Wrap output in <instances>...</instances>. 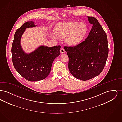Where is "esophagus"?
Returning <instances> with one entry per match:
<instances>
[{
  "label": "esophagus",
  "instance_id": "1",
  "mask_svg": "<svg viewBox=\"0 0 122 122\" xmlns=\"http://www.w3.org/2000/svg\"><path fill=\"white\" fill-rule=\"evenodd\" d=\"M60 52L61 53H63L64 52H65V50H64V49L63 47H62L61 49H60Z\"/></svg>",
  "mask_w": 122,
  "mask_h": 122
}]
</instances>
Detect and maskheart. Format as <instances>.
<instances>
[{
  "mask_svg": "<svg viewBox=\"0 0 122 122\" xmlns=\"http://www.w3.org/2000/svg\"><path fill=\"white\" fill-rule=\"evenodd\" d=\"M87 32V27L83 23L71 22L59 24L55 30L56 35H52V38L57 39L66 38V43L70 46L79 45Z\"/></svg>",
  "mask_w": 122,
  "mask_h": 122,
  "instance_id": "heart-1",
  "label": "heart"
}]
</instances>
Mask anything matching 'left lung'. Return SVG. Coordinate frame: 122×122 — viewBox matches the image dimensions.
<instances>
[{"instance_id": "left-lung-1", "label": "left lung", "mask_w": 122, "mask_h": 122, "mask_svg": "<svg viewBox=\"0 0 122 122\" xmlns=\"http://www.w3.org/2000/svg\"><path fill=\"white\" fill-rule=\"evenodd\" d=\"M87 17L93 26L87 38L76 46L64 47L69 57L70 72L84 81L101 74L108 55L107 38L104 30L97 19Z\"/></svg>"}]
</instances>
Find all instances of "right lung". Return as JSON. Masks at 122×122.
I'll list each match as a JSON object with an SVG mask.
<instances>
[{
    "instance_id": "add662e5",
    "label": "right lung",
    "mask_w": 122,
    "mask_h": 122,
    "mask_svg": "<svg viewBox=\"0 0 122 122\" xmlns=\"http://www.w3.org/2000/svg\"><path fill=\"white\" fill-rule=\"evenodd\" d=\"M36 26L33 21L23 24L16 31L12 46V59L15 69L30 81H41L47 77L53 60L60 54L61 48L60 46H41L31 53L25 52L20 45L21 36L26 28Z\"/></svg>"
}]
</instances>
